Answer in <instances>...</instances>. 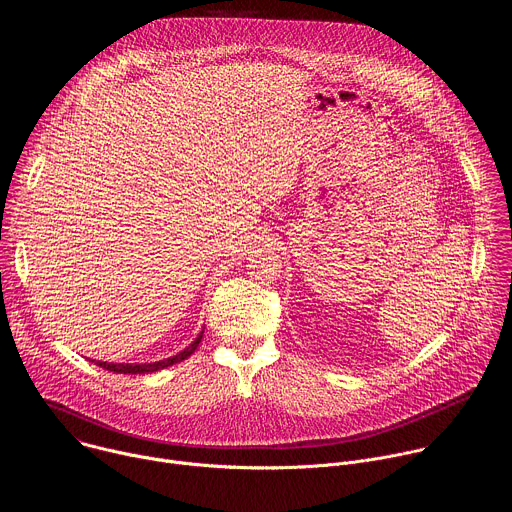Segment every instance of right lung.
I'll list each match as a JSON object with an SVG mask.
<instances>
[{"label": "right lung", "instance_id": "right-lung-1", "mask_svg": "<svg viewBox=\"0 0 512 512\" xmlns=\"http://www.w3.org/2000/svg\"><path fill=\"white\" fill-rule=\"evenodd\" d=\"M200 340H202V332L198 334V338L188 346V348H184L180 354H176V356H170V358H166V360H160V362H150V364H113V362H101V360H97L95 364L97 367H101V369H107V371H111V373H117V375H141V373H156V371H160V369H166V367H172V364H176V362H180V360H184V358H188L194 350H196V346L200 344Z\"/></svg>", "mask_w": 512, "mask_h": 512}]
</instances>
